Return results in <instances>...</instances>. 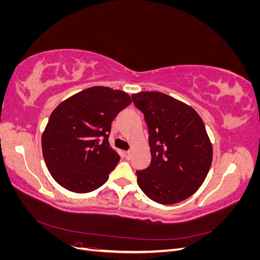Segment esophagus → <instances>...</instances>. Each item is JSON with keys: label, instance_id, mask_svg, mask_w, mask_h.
<instances>
[{"label": "esophagus", "instance_id": "obj_1", "mask_svg": "<svg viewBox=\"0 0 260 260\" xmlns=\"http://www.w3.org/2000/svg\"><path fill=\"white\" fill-rule=\"evenodd\" d=\"M123 157H124L125 159H130L131 158V153L129 151L123 152Z\"/></svg>", "mask_w": 260, "mask_h": 260}]
</instances>
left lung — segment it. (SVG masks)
<instances>
[{
    "label": "left lung",
    "mask_w": 260,
    "mask_h": 260,
    "mask_svg": "<svg viewBox=\"0 0 260 260\" xmlns=\"http://www.w3.org/2000/svg\"><path fill=\"white\" fill-rule=\"evenodd\" d=\"M132 101L144 115L152 155L149 166L136 171L140 188L164 205L190 198L205 180L212 159L202 118L161 92H140Z\"/></svg>",
    "instance_id": "8db88e82"
}]
</instances>
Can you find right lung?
Wrapping results in <instances>:
<instances>
[{
	"label": "right lung",
	"mask_w": 260,
	"mask_h": 260,
	"mask_svg": "<svg viewBox=\"0 0 260 260\" xmlns=\"http://www.w3.org/2000/svg\"><path fill=\"white\" fill-rule=\"evenodd\" d=\"M130 103L122 91L92 86L54 109L42 135V153L59 185L89 193L106 182L120 159L108 142L112 122Z\"/></svg>",
	"instance_id": "obj_1"
}]
</instances>
